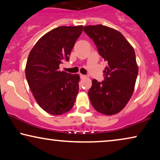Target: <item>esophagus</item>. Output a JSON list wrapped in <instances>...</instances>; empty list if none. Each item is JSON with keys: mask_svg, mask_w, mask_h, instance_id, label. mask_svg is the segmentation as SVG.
<instances>
[{"mask_svg": "<svg viewBox=\"0 0 160 160\" xmlns=\"http://www.w3.org/2000/svg\"><path fill=\"white\" fill-rule=\"evenodd\" d=\"M80 78H86V76L84 75H82V74H80Z\"/></svg>", "mask_w": 160, "mask_h": 160, "instance_id": "obj_1", "label": "esophagus"}]
</instances>
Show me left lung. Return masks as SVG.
<instances>
[{
	"label": "left lung",
	"instance_id": "1",
	"mask_svg": "<svg viewBox=\"0 0 160 160\" xmlns=\"http://www.w3.org/2000/svg\"><path fill=\"white\" fill-rule=\"evenodd\" d=\"M84 32L93 40L99 54L108 61L105 80L94 79L88 91L90 102L99 113H118L126 106L134 90L138 65L134 49L121 32L101 24L86 26Z\"/></svg>",
	"mask_w": 160,
	"mask_h": 160
}]
</instances>
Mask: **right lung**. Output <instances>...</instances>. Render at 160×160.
Instances as JSON below:
<instances>
[{"label":"right lung","instance_id":"obj_1","mask_svg":"<svg viewBox=\"0 0 160 160\" xmlns=\"http://www.w3.org/2000/svg\"><path fill=\"white\" fill-rule=\"evenodd\" d=\"M82 26L59 27L38 40L28 54L25 73L33 96L43 110L62 115L71 110L79 91L80 75L59 70L69 60Z\"/></svg>","mask_w":160,"mask_h":160}]
</instances>
